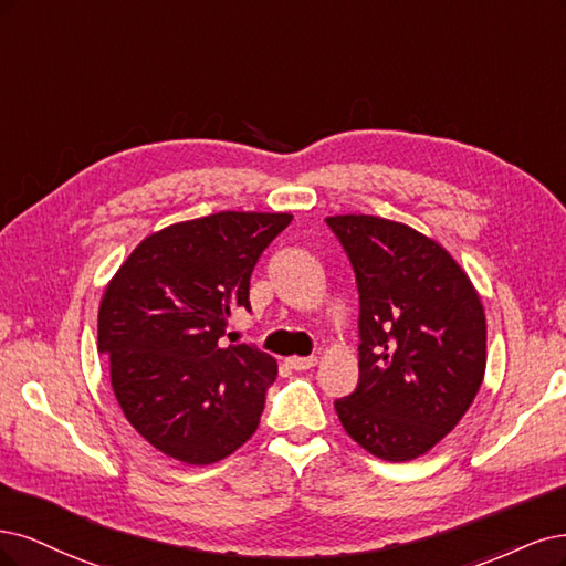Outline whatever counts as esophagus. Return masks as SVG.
I'll use <instances>...</instances> for the list:
<instances>
[{
  "mask_svg": "<svg viewBox=\"0 0 566 566\" xmlns=\"http://www.w3.org/2000/svg\"><path fill=\"white\" fill-rule=\"evenodd\" d=\"M286 364L294 371H305V369H313L317 364V357H289Z\"/></svg>",
  "mask_w": 566,
  "mask_h": 566,
  "instance_id": "34e87169",
  "label": "esophagus"
}]
</instances>
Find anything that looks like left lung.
Here are the masks:
<instances>
[{
  "label": "left lung",
  "instance_id": "left-lung-1",
  "mask_svg": "<svg viewBox=\"0 0 566 566\" xmlns=\"http://www.w3.org/2000/svg\"><path fill=\"white\" fill-rule=\"evenodd\" d=\"M326 226L359 291V382L336 413L378 459H418L459 426L484 380L480 294L442 244L405 223L345 213Z\"/></svg>",
  "mask_w": 566,
  "mask_h": 566
}]
</instances>
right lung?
I'll return each mask as SVG.
<instances>
[{
  "label": "right lung",
  "instance_id": "add662e5",
  "mask_svg": "<svg viewBox=\"0 0 566 566\" xmlns=\"http://www.w3.org/2000/svg\"><path fill=\"white\" fill-rule=\"evenodd\" d=\"M291 213L218 211L153 232L98 307V353L117 402L157 451L211 465L256 432L277 361L247 343L223 348L232 310Z\"/></svg>",
  "mask_w": 566,
  "mask_h": 566
}]
</instances>
